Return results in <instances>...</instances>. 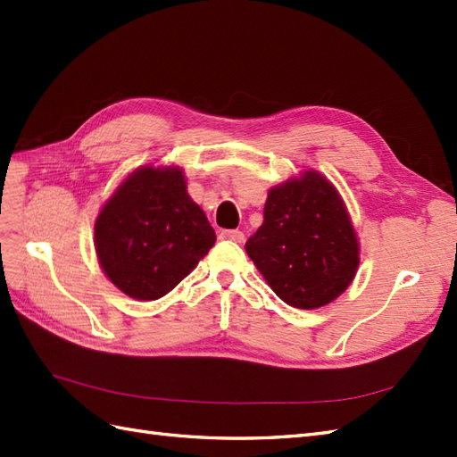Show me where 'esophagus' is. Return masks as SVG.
Masks as SVG:
<instances>
[{
	"mask_svg": "<svg viewBox=\"0 0 457 457\" xmlns=\"http://www.w3.org/2000/svg\"><path fill=\"white\" fill-rule=\"evenodd\" d=\"M220 237L221 239H228V241H234V244H241V241H244V231H239V229H223L221 234H220Z\"/></svg>",
	"mask_w": 457,
	"mask_h": 457,
	"instance_id": "esophagus-1",
	"label": "esophagus"
}]
</instances>
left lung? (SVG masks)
<instances>
[{"label": "left lung", "instance_id": "obj_1", "mask_svg": "<svg viewBox=\"0 0 457 457\" xmlns=\"http://www.w3.org/2000/svg\"><path fill=\"white\" fill-rule=\"evenodd\" d=\"M247 255L275 295L300 310L332 303L352 285L359 239L342 194L314 169L269 190Z\"/></svg>", "mask_w": 457, "mask_h": 457}]
</instances>
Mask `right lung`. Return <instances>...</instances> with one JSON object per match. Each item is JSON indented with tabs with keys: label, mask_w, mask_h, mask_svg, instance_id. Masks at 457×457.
<instances>
[{
	"label": "right lung",
	"mask_w": 457,
	"mask_h": 457,
	"mask_svg": "<svg viewBox=\"0 0 457 457\" xmlns=\"http://www.w3.org/2000/svg\"><path fill=\"white\" fill-rule=\"evenodd\" d=\"M216 244L206 213L174 164H143L105 200L94 223L98 263L123 295L157 300Z\"/></svg>",
	"instance_id": "add662e5"
}]
</instances>
